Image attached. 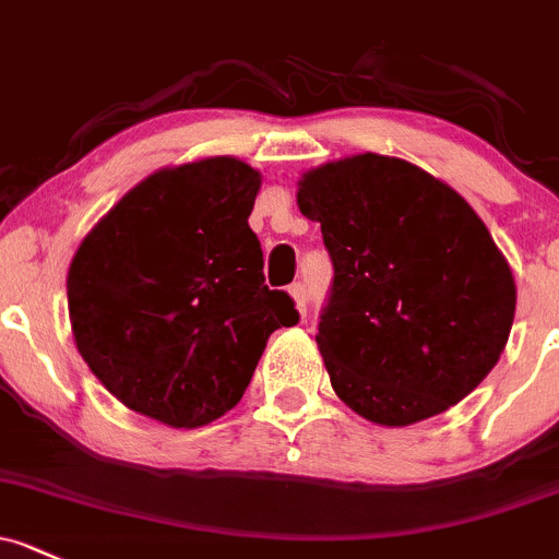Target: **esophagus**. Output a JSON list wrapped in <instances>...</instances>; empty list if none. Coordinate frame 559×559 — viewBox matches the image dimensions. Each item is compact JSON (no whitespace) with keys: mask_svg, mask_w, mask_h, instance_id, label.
<instances>
[{"mask_svg":"<svg viewBox=\"0 0 559 559\" xmlns=\"http://www.w3.org/2000/svg\"><path fill=\"white\" fill-rule=\"evenodd\" d=\"M289 295H292V299H295L299 313H302V316L308 313V295H305V286L302 284H292Z\"/></svg>","mask_w":559,"mask_h":559,"instance_id":"34e87169","label":"esophagus"}]
</instances>
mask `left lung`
<instances>
[{
  "label": "left lung",
  "mask_w": 559,
  "mask_h": 559,
  "mask_svg": "<svg viewBox=\"0 0 559 559\" xmlns=\"http://www.w3.org/2000/svg\"><path fill=\"white\" fill-rule=\"evenodd\" d=\"M297 205L334 264L316 334L334 393L388 428L466 399L516 308L512 267L466 198L402 157L361 152L299 176Z\"/></svg>",
  "instance_id": "8db88e82"
}]
</instances>
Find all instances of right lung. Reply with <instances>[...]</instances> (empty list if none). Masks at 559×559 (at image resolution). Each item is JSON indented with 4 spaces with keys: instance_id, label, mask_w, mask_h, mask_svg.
Returning a JSON list of instances; mask_svg holds the SVG:
<instances>
[{
    "instance_id": "obj_1",
    "label": "right lung",
    "mask_w": 559,
    "mask_h": 559,
    "mask_svg": "<svg viewBox=\"0 0 559 559\" xmlns=\"http://www.w3.org/2000/svg\"><path fill=\"white\" fill-rule=\"evenodd\" d=\"M262 174L233 155L166 166L82 238L67 275L74 345L117 402L171 428L222 418L270 334L295 326L249 227Z\"/></svg>"
}]
</instances>
